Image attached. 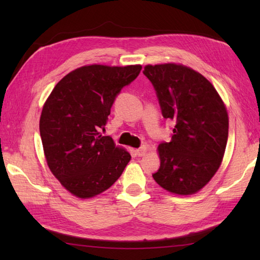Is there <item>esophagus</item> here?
I'll return each instance as SVG.
<instances>
[{"label":"esophagus","instance_id":"obj_1","mask_svg":"<svg viewBox=\"0 0 260 260\" xmlns=\"http://www.w3.org/2000/svg\"><path fill=\"white\" fill-rule=\"evenodd\" d=\"M146 152H147V147H141V148H139V149H136L135 150V155L136 156H139V157H142V156H144L146 155Z\"/></svg>","mask_w":260,"mask_h":260}]
</instances>
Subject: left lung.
Returning a JSON list of instances; mask_svg holds the SVG:
<instances>
[{
    "instance_id": "left-lung-1",
    "label": "left lung",
    "mask_w": 260,
    "mask_h": 260,
    "mask_svg": "<svg viewBox=\"0 0 260 260\" xmlns=\"http://www.w3.org/2000/svg\"><path fill=\"white\" fill-rule=\"evenodd\" d=\"M162 117L174 124L171 142L158 146L160 166L152 174L166 190L190 195L217 172L228 139L225 104L208 79L177 64L147 65Z\"/></svg>"
}]
</instances>
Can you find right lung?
I'll list each match as a JSON object with an SVG mask.
<instances>
[{
	"label": "right lung",
	"instance_id": "obj_1",
	"mask_svg": "<svg viewBox=\"0 0 260 260\" xmlns=\"http://www.w3.org/2000/svg\"><path fill=\"white\" fill-rule=\"evenodd\" d=\"M142 67L89 65L67 74L43 105L40 135L52 174L68 190L88 199L107 190L131 160L111 136H102L116 98Z\"/></svg>",
	"mask_w": 260,
	"mask_h": 260
}]
</instances>
